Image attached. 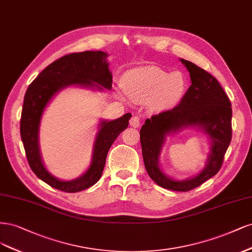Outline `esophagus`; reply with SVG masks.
Instances as JSON below:
<instances>
[{
  "label": "esophagus",
  "mask_w": 252,
  "mask_h": 252,
  "mask_svg": "<svg viewBox=\"0 0 252 252\" xmlns=\"http://www.w3.org/2000/svg\"><path fill=\"white\" fill-rule=\"evenodd\" d=\"M129 126H133V127H138L140 126V119L138 116H133L129 120Z\"/></svg>",
  "instance_id": "34e87169"
}]
</instances>
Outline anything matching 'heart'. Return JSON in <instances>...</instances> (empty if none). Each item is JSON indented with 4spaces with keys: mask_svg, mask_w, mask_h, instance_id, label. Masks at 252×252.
Returning <instances> with one entry per match:
<instances>
[{
    "mask_svg": "<svg viewBox=\"0 0 252 252\" xmlns=\"http://www.w3.org/2000/svg\"><path fill=\"white\" fill-rule=\"evenodd\" d=\"M126 94L135 102H148L153 110L173 108L185 94L188 82L180 71L168 73L155 66L136 68L123 78Z\"/></svg>",
    "mask_w": 252,
    "mask_h": 252,
    "instance_id": "b5f03b06",
    "label": "heart"
}]
</instances>
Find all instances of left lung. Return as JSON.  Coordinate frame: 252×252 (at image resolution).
<instances>
[{"label": "left lung", "instance_id": "obj_1", "mask_svg": "<svg viewBox=\"0 0 252 252\" xmlns=\"http://www.w3.org/2000/svg\"><path fill=\"white\" fill-rule=\"evenodd\" d=\"M189 72L191 85L180 103L172 110L145 120L140 129L144 166L159 186L176 191H189L200 186L220 170L231 141V103L218 80L191 62L180 60ZM188 127H197L211 140L206 167L197 176L174 181L161 172L158 156L166 136Z\"/></svg>", "mask_w": 252, "mask_h": 252}]
</instances>
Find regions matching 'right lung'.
<instances>
[{
    "mask_svg": "<svg viewBox=\"0 0 252 252\" xmlns=\"http://www.w3.org/2000/svg\"><path fill=\"white\" fill-rule=\"evenodd\" d=\"M108 54L102 51L71 53L56 60L39 73L28 87L24 97L21 116V138L28 163L40 180L52 188L66 192H77L91 188L100 179L105 159L111 145L128 126L132 114L126 113L115 120H101L96 134L91 164L86 173L74 180L63 181L46 169L39 153L38 131L43 113L63 89L70 86L96 88L97 90L112 88V73L107 62Z\"/></svg>",
    "mask_w": 252,
    "mask_h": 252,
    "instance_id": "right-lung-1",
    "label": "right lung"
}]
</instances>
